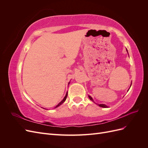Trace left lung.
<instances>
[{"instance_id":"obj_1","label":"left lung","mask_w":148,"mask_h":148,"mask_svg":"<svg viewBox=\"0 0 148 148\" xmlns=\"http://www.w3.org/2000/svg\"><path fill=\"white\" fill-rule=\"evenodd\" d=\"M131 85H132V84H131ZM89 99H90V100H91V101H93V99H92V97H91L90 96H89ZM98 105H99V106H100V107H104V108H106V107H107V106H106L105 104H98Z\"/></svg>"}]
</instances>
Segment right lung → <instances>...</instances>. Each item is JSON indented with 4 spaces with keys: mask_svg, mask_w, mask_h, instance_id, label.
<instances>
[{
    "mask_svg": "<svg viewBox=\"0 0 148 148\" xmlns=\"http://www.w3.org/2000/svg\"><path fill=\"white\" fill-rule=\"evenodd\" d=\"M67 95H68V93H67L66 92V95H65V97L64 98V99L63 100H62L60 103H59V104H58L56 107H55V108H56V107H59V106H60L61 104H63V103L64 102V101L66 100V97H67Z\"/></svg>",
    "mask_w": 148,
    "mask_h": 148,
    "instance_id": "1",
    "label": "right lung"
}]
</instances>
